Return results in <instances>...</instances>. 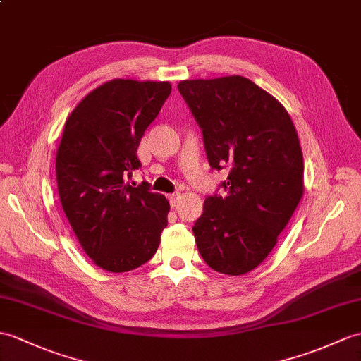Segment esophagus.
<instances>
[{
	"label": "esophagus",
	"mask_w": 361,
	"mask_h": 361,
	"mask_svg": "<svg viewBox=\"0 0 361 361\" xmlns=\"http://www.w3.org/2000/svg\"><path fill=\"white\" fill-rule=\"evenodd\" d=\"M180 198H181V194H178V192H175V194H171V195H169L171 206H172V207H177Z\"/></svg>",
	"instance_id": "esophagus-1"
}]
</instances>
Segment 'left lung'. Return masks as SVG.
<instances>
[{"instance_id": "obj_1", "label": "left lung", "mask_w": 361, "mask_h": 361, "mask_svg": "<svg viewBox=\"0 0 361 361\" xmlns=\"http://www.w3.org/2000/svg\"><path fill=\"white\" fill-rule=\"evenodd\" d=\"M181 97L203 133L212 169L228 166L226 197L204 200L194 223L198 252L214 271L250 272L269 255L303 195V154L289 114L245 77L186 80Z\"/></svg>"}]
</instances>
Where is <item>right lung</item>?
<instances>
[{
  "mask_svg": "<svg viewBox=\"0 0 361 361\" xmlns=\"http://www.w3.org/2000/svg\"><path fill=\"white\" fill-rule=\"evenodd\" d=\"M167 81L112 80L92 90L66 120L56 150L61 206L81 247L109 272L149 262L167 226L169 201L126 178L141 167V137L167 97Z\"/></svg>",
  "mask_w": 361,
  "mask_h": 361,
  "instance_id": "add662e5",
  "label": "right lung"
}]
</instances>
